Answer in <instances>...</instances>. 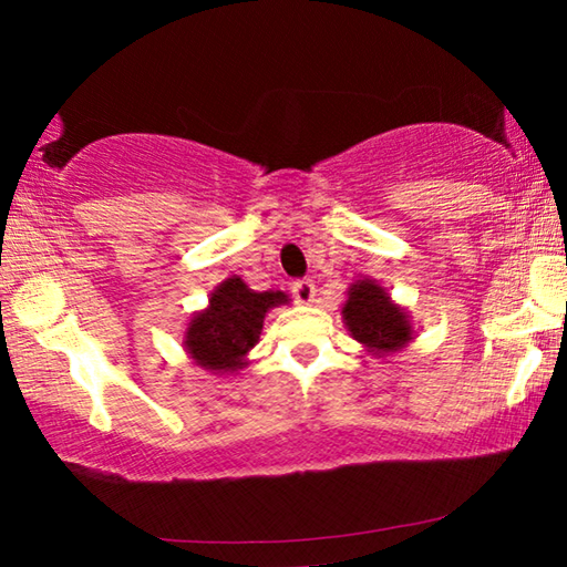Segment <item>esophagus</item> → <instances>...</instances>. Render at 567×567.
<instances>
[{
    "mask_svg": "<svg viewBox=\"0 0 567 567\" xmlns=\"http://www.w3.org/2000/svg\"><path fill=\"white\" fill-rule=\"evenodd\" d=\"M292 297L300 305H310L315 300V285H312V280H295L292 282Z\"/></svg>",
    "mask_w": 567,
    "mask_h": 567,
    "instance_id": "1",
    "label": "esophagus"
}]
</instances>
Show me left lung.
I'll use <instances>...</instances> for the list:
<instances>
[{
	"label": "left lung",
	"mask_w": 567,
	"mask_h": 567,
	"mask_svg": "<svg viewBox=\"0 0 567 567\" xmlns=\"http://www.w3.org/2000/svg\"><path fill=\"white\" fill-rule=\"evenodd\" d=\"M342 320L354 340L372 354H390L412 340L408 312L390 300L375 280H358L350 285Z\"/></svg>",
	"instance_id": "8db88e82"
}]
</instances>
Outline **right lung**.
<instances>
[{
    "instance_id": "add662e5",
    "label": "right lung",
    "mask_w": 567,
    "mask_h": 567,
    "mask_svg": "<svg viewBox=\"0 0 567 567\" xmlns=\"http://www.w3.org/2000/svg\"><path fill=\"white\" fill-rule=\"evenodd\" d=\"M285 302L287 295L280 290L255 292L243 277H227L209 295L207 310L189 320L185 332L187 354L209 372L243 370L247 352L260 340L267 310Z\"/></svg>"
}]
</instances>
